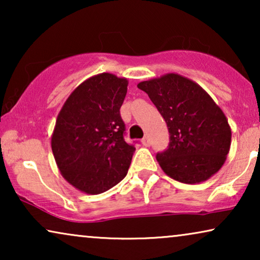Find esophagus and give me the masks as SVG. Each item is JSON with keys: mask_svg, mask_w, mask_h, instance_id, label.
Wrapping results in <instances>:
<instances>
[{"mask_svg": "<svg viewBox=\"0 0 260 260\" xmlns=\"http://www.w3.org/2000/svg\"><path fill=\"white\" fill-rule=\"evenodd\" d=\"M142 144H143L144 147H149V145H150V140H149L148 137H144L143 140H142Z\"/></svg>", "mask_w": 260, "mask_h": 260, "instance_id": "1", "label": "esophagus"}]
</instances>
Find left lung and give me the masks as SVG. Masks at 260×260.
<instances>
[{
    "instance_id": "obj_1",
    "label": "left lung",
    "mask_w": 260,
    "mask_h": 260,
    "mask_svg": "<svg viewBox=\"0 0 260 260\" xmlns=\"http://www.w3.org/2000/svg\"><path fill=\"white\" fill-rule=\"evenodd\" d=\"M137 87L149 95L168 126L169 147L156 156L163 172L188 184L218 173L230 151L232 131L211 95L177 73L141 81Z\"/></svg>"
}]
</instances>
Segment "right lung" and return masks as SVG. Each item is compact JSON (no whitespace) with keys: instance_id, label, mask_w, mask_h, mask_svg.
<instances>
[{"instance_id":"add662e5","label":"right lung","mask_w":260,"mask_h":260,"mask_svg":"<svg viewBox=\"0 0 260 260\" xmlns=\"http://www.w3.org/2000/svg\"><path fill=\"white\" fill-rule=\"evenodd\" d=\"M127 84L115 74H95L74 88L56 117L51 138L56 166L83 193H104L126 176L135 151L124 141L119 115Z\"/></svg>"}]
</instances>
